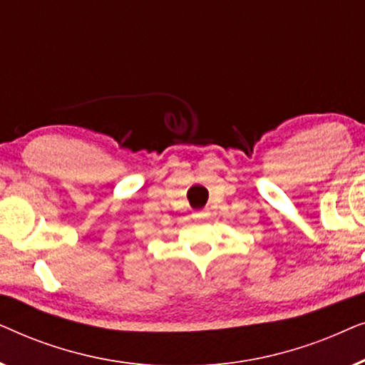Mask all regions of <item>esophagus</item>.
Segmentation results:
<instances>
[{"label": "esophagus", "instance_id": "34e87169", "mask_svg": "<svg viewBox=\"0 0 365 365\" xmlns=\"http://www.w3.org/2000/svg\"><path fill=\"white\" fill-rule=\"evenodd\" d=\"M209 212L207 209H202V211H196V212H192V217L194 219H206V217H209Z\"/></svg>", "mask_w": 365, "mask_h": 365}]
</instances>
